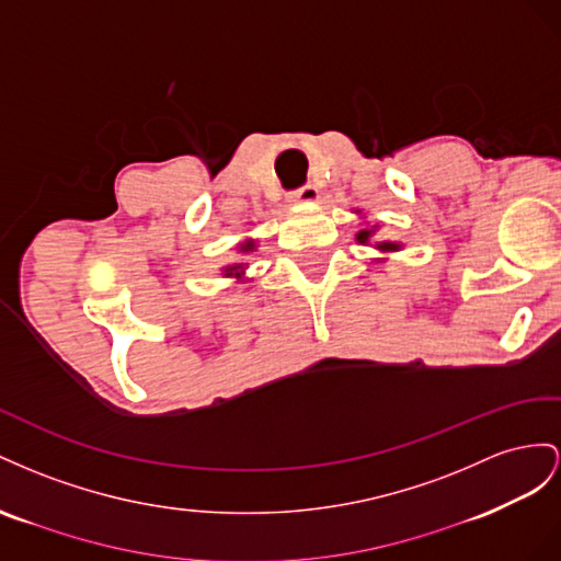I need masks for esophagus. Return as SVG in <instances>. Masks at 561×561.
Returning a JSON list of instances; mask_svg holds the SVG:
<instances>
[{"instance_id": "1", "label": "esophagus", "mask_w": 561, "mask_h": 561, "mask_svg": "<svg viewBox=\"0 0 561 561\" xmlns=\"http://www.w3.org/2000/svg\"><path fill=\"white\" fill-rule=\"evenodd\" d=\"M317 199H319V190L312 183L294 190L289 195V202H294V204H308V202H317Z\"/></svg>"}]
</instances>
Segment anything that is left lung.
<instances>
[{
    "mask_svg": "<svg viewBox=\"0 0 561 561\" xmlns=\"http://www.w3.org/2000/svg\"><path fill=\"white\" fill-rule=\"evenodd\" d=\"M376 228H378V226L359 230V232H357V242H359V244H369L374 232H376ZM376 249H378V251H397L399 244H392V242H376Z\"/></svg>",
    "mask_w": 561,
    "mask_h": 561,
    "instance_id": "8db88e82",
    "label": "left lung"
}]
</instances>
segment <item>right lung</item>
Returning <instances> with one entry per match:
<instances>
[{"instance_id":"1","label":"right lung","mask_w":561,"mask_h":561,"mask_svg":"<svg viewBox=\"0 0 561 561\" xmlns=\"http://www.w3.org/2000/svg\"><path fill=\"white\" fill-rule=\"evenodd\" d=\"M255 249V242H253V239H247V242H242V244H239V251H242V253H251ZM244 263H234V265H228L226 270H222V275H226V277H237V279H242V275H244Z\"/></svg>"}]
</instances>
